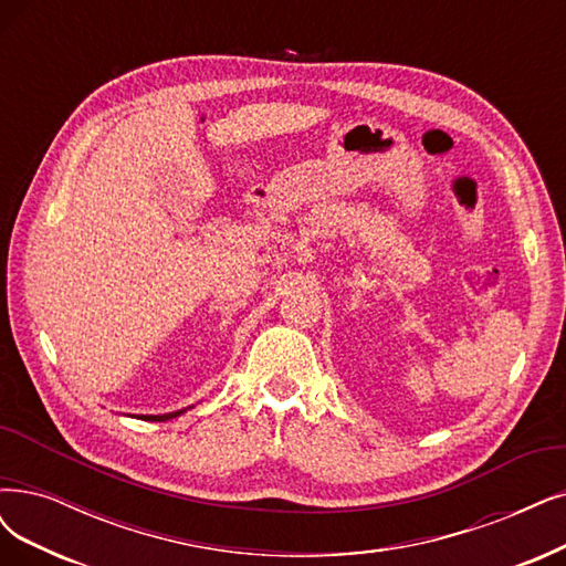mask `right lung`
Instances as JSON below:
<instances>
[{"label":"right lung","mask_w":566,"mask_h":566,"mask_svg":"<svg viewBox=\"0 0 566 566\" xmlns=\"http://www.w3.org/2000/svg\"><path fill=\"white\" fill-rule=\"evenodd\" d=\"M184 410H179V412H167V415H144L142 420H149V422H165V420H172V417H177V415H181Z\"/></svg>","instance_id":"1"}]
</instances>
